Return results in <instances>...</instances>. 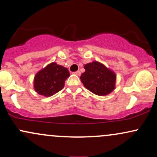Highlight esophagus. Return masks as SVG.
<instances>
[{"mask_svg": "<svg viewBox=\"0 0 157 157\" xmlns=\"http://www.w3.org/2000/svg\"><path fill=\"white\" fill-rule=\"evenodd\" d=\"M74 74H75V75H78V76H80L81 73H80V71H75V72H74Z\"/></svg>", "mask_w": 157, "mask_h": 157, "instance_id": "34e87169", "label": "esophagus"}]
</instances>
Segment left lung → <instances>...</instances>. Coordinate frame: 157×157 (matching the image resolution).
I'll list each match as a JSON object with an SVG mask.
<instances>
[{
    "instance_id": "8db88e82",
    "label": "left lung",
    "mask_w": 157,
    "mask_h": 157,
    "mask_svg": "<svg viewBox=\"0 0 157 157\" xmlns=\"http://www.w3.org/2000/svg\"><path fill=\"white\" fill-rule=\"evenodd\" d=\"M86 70L80 76L85 87L90 91L104 96L109 94L115 89L116 75L103 64L94 61L84 66Z\"/></svg>"
}]
</instances>
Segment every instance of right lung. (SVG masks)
Instances as JSON below:
<instances>
[{"instance_id": "add662e5", "label": "right lung", "mask_w": 157, "mask_h": 157, "mask_svg": "<svg viewBox=\"0 0 157 157\" xmlns=\"http://www.w3.org/2000/svg\"><path fill=\"white\" fill-rule=\"evenodd\" d=\"M69 76L67 68L52 63L36 74L34 89L39 94L50 97L63 89L65 81Z\"/></svg>"}]
</instances>
